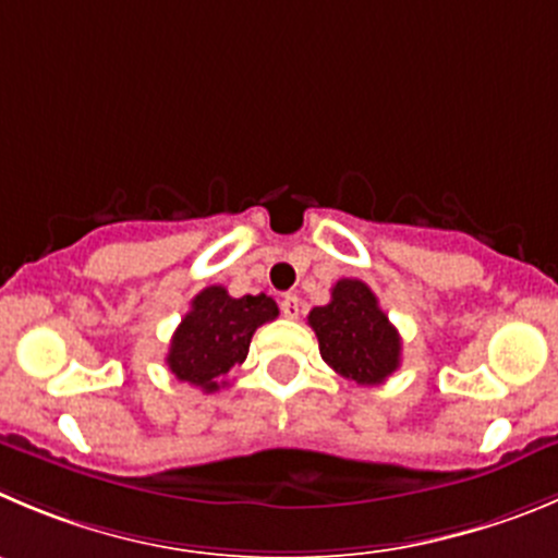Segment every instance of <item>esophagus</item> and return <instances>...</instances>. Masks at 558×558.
<instances>
[{
	"label": "esophagus",
	"mask_w": 558,
	"mask_h": 558,
	"mask_svg": "<svg viewBox=\"0 0 558 558\" xmlns=\"http://www.w3.org/2000/svg\"><path fill=\"white\" fill-rule=\"evenodd\" d=\"M279 306H282V315L288 317V320H295V317H299V312H301V301H299V295H293V293L284 295L282 304H279Z\"/></svg>",
	"instance_id": "1"
}]
</instances>
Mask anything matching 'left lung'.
Returning <instances> with one entry per match:
<instances>
[{
	"instance_id": "1",
	"label": "left lung",
	"mask_w": 558,
	"mask_h": 558,
	"mask_svg": "<svg viewBox=\"0 0 558 558\" xmlns=\"http://www.w3.org/2000/svg\"><path fill=\"white\" fill-rule=\"evenodd\" d=\"M323 362L359 386L384 384L400 367L402 339L378 306L373 290L359 279H339L331 301L310 312Z\"/></svg>"
}]
</instances>
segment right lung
<instances>
[{
  "label": "right lung",
  "instance_id": "right-lung-1",
  "mask_svg": "<svg viewBox=\"0 0 558 558\" xmlns=\"http://www.w3.org/2000/svg\"><path fill=\"white\" fill-rule=\"evenodd\" d=\"M276 315L279 306L265 293L232 299L221 284H210L194 295L191 310L172 333L167 367L174 378L205 395L219 391L227 373L246 359L254 331L276 320Z\"/></svg>",
  "mask_w": 558,
  "mask_h": 558
}]
</instances>
